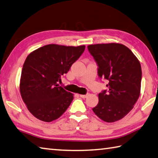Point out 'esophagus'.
<instances>
[{
    "label": "esophagus",
    "mask_w": 158,
    "mask_h": 158,
    "mask_svg": "<svg viewBox=\"0 0 158 158\" xmlns=\"http://www.w3.org/2000/svg\"><path fill=\"white\" fill-rule=\"evenodd\" d=\"M89 96V94H86V95H80V96L82 98H86Z\"/></svg>",
    "instance_id": "34e87169"
}]
</instances>
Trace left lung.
I'll use <instances>...</instances> for the list:
<instances>
[{
	"label": "left lung",
	"mask_w": 158,
	"mask_h": 158,
	"mask_svg": "<svg viewBox=\"0 0 158 158\" xmlns=\"http://www.w3.org/2000/svg\"><path fill=\"white\" fill-rule=\"evenodd\" d=\"M88 49L98 65V76L109 81L108 91L98 94L93 111L106 123L120 120L131 111L140 94L139 61L123 44H90Z\"/></svg>",
	"instance_id": "8db88e82"
}]
</instances>
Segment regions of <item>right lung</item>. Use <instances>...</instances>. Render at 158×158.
<instances>
[{
    "instance_id": "add662e5",
    "label": "right lung",
    "mask_w": 158,
    "mask_h": 158,
    "mask_svg": "<svg viewBox=\"0 0 158 158\" xmlns=\"http://www.w3.org/2000/svg\"><path fill=\"white\" fill-rule=\"evenodd\" d=\"M85 49V45L50 44L28 55L23 66L20 92L35 118L50 123L60 118L69 106L73 94L59 87L58 82Z\"/></svg>"
}]
</instances>
